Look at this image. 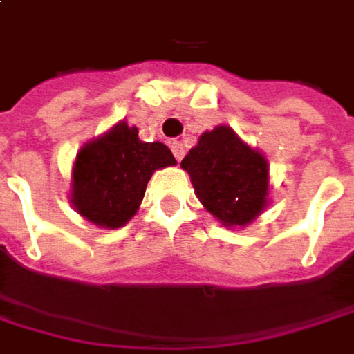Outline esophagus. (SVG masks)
Here are the masks:
<instances>
[{"label": "esophagus", "instance_id": "esophagus-1", "mask_svg": "<svg viewBox=\"0 0 354 354\" xmlns=\"http://www.w3.org/2000/svg\"><path fill=\"white\" fill-rule=\"evenodd\" d=\"M170 149H172V153H174V156H176V160L180 162V160L184 158V154H186L184 145H182L180 140H172V142H170Z\"/></svg>", "mask_w": 354, "mask_h": 354}]
</instances>
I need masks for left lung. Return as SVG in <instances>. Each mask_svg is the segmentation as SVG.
Masks as SVG:
<instances>
[{"label": "left lung", "mask_w": 354, "mask_h": 354, "mask_svg": "<svg viewBox=\"0 0 354 354\" xmlns=\"http://www.w3.org/2000/svg\"><path fill=\"white\" fill-rule=\"evenodd\" d=\"M180 166L203 207L225 227H245L268 205V162L227 125L205 131Z\"/></svg>", "instance_id": "8db88e82"}]
</instances>
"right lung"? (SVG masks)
<instances>
[{
	"mask_svg": "<svg viewBox=\"0 0 354 354\" xmlns=\"http://www.w3.org/2000/svg\"><path fill=\"white\" fill-rule=\"evenodd\" d=\"M176 165L162 142H142L139 129L117 123L80 149L72 168L74 209L95 225L117 229L137 214L154 170Z\"/></svg>",
	"mask_w": 354,
	"mask_h": 354,
	"instance_id": "add662e5",
	"label": "right lung"
}]
</instances>
